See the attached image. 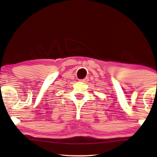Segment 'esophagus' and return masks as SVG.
<instances>
[{"label":"esophagus","mask_w":157,"mask_h":157,"mask_svg":"<svg viewBox=\"0 0 157 157\" xmlns=\"http://www.w3.org/2000/svg\"><path fill=\"white\" fill-rule=\"evenodd\" d=\"M88 81V78H86L85 79H79V82H85Z\"/></svg>","instance_id":"34e87169"}]
</instances>
